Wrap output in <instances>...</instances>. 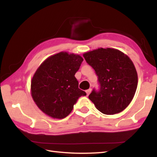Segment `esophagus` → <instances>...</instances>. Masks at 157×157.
<instances>
[{
	"instance_id": "esophagus-1",
	"label": "esophagus",
	"mask_w": 157,
	"mask_h": 157,
	"mask_svg": "<svg viewBox=\"0 0 157 157\" xmlns=\"http://www.w3.org/2000/svg\"><path fill=\"white\" fill-rule=\"evenodd\" d=\"M91 91H92V89H88V90H86V94H87V95L88 96L90 94V92H91Z\"/></svg>"
}]
</instances>
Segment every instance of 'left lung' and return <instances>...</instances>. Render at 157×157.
Instances as JSON below:
<instances>
[{
	"mask_svg": "<svg viewBox=\"0 0 157 157\" xmlns=\"http://www.w3.org/2000/svg\"><path fill=\"white\" fill-rule=\"evenodd\" d=\"M86 63L98 76V90L89 95L99 111L114 115L132 101L138 86L137 71L128 56L113 48H98L84 54Z\"/></svg>",
	"mask_w": 157,
	"mask_h": 157,
	"instance_id": "8db88e82",
	"label": "left lung"
}]
</instances>
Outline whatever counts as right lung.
Returning a JSON list of instances; mask_svg holds the SVG:
<instances>
[{
  "label": "right lung",
  "instance_id": "right-lung-1",
  "mask_svg": "<svg viewBox=\"0 0 157 157\" xmlns=\"http://www.w3.org/2000/svg\"><path fill=\"white\" fill-rule=\"evenodd\" d=\"M83 61L78 55L61 52L39 67L32 79V96L45 114L52 118H65L79 98L86 95L78 88L75 77Z\"/></svg>",
  "mask_w": 157,
  "mask_h": 157
}]
</instances>
